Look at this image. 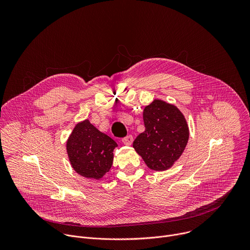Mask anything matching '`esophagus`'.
Returning a JSON list of instances; mask_svg holds the SVG:
<instances>
[{
    "instance_id": "1",
    "label": "esophagus",
    "mask_w": 250,
    "mask_h": 250,
    "mask_svg": "<svg viewBox=\"0 0 250 250\" xmlns=\"http://www.w3.org/2000/svg\"><path fill=\"white\" fill-rule=\"evenodd\" d=\"M133 141V137L131 135H127L123 138V144L125 146H130Z\"/></svg>"
}]
</instances>
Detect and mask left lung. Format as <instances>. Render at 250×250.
Masks as SVG:
<instances>
[{
	"mask_svg": "<svg viewBox=\"0 0 250 250\" xmlns=\"http://www.w3.org/2000/svg\"><path fill=\"white\" fill-rule=\"evenodd\" d=\"M146 130L133 141V148L148 168L164 171L182 155L189 139L185 117L174 104L154 100L144 110Z\"/></svg>",
	"mask_w": 250,
	"mask_h": 250,
	"instance_id": "left-lung-1",
	"label": "left lung"
}]
</instances>
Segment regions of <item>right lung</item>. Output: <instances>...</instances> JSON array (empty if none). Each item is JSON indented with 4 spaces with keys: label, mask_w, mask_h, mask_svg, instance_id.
Here are the masks:
<instances>
[{
    "label": "right lung",
    "mask_w": 250,
    "mask_h": 250,
    "mask_svg": "<svg viewBox=\"0 0 250 250\" xmlns=\"http://www.w3.org/2000/svg\"><path fill=\"white\" fill-rule=\"evenodd\" d=\"M117 146L114 139L85 120L78 123L71 132L66 149L70 163L78 174L99 180L110 171Z\"/></svg>",
    "instance_id": "obj_1"
}]
</instances>
